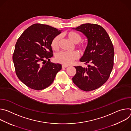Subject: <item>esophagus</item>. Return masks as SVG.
I'll return each instance as SVG.
<instances>
[{
  "label": "esophagus",
  "mask_w": 131,
  "mask_h": 131,
  "mask_svg": "<svg viewBox=\"0 0 131 131\" xmlns=\"http://www.w3.org/2000/svg\"><path fill=\"white\" fill-rule=\"evenodd\" d=\"M68 67V65H62V67H63V68H66V67Z\"/></svg>",
  "instance_id": "34e87169"
}]
</instances>
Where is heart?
Masks as SVG:
<instances>
[{
  "instance_id": "heart-1",
  "label": "heart",
  "mask_w": 131,
  "mask_h": 131,
  "mask_svg": "<svg viewBox=\"0 0 131 131\" xmlns=\"http://www.w3.org/2000/svg\"><path fill=\"white\" fill-rule=\"evenodd\" d=\"M66 36L68 39L73 43H78L82 39V37L79 34L73 31H70L66 32ZM60 39V36L59 35L55 36L53 38L51 42V46L53 49L57 50L58 49ZM77 48L81 52H83L86 48V45L84 43H80L77 46ZM78 57V53L76 51L72 52L61 51L56 54L55 60L57 62L63 65H68L71 64L74 60L77 59Z\"/></svg>"
}]
</instances>
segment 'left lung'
I'll list each match as a JSON object with an SVG mask.
<instances>
[{
	"instance_id": "1",
	"label": "left lung",
	"mask_w": 131,
	"mask_h": 131,
	"mask_svg": "<svg viewBox=\"0 0 131 131\" xmlns=\"http://www.w3.org/2000/svg\"><path fill=\"white\" fill-rule=\"evenodd\" d=\"M88 38V46L80 61L88 67L74 66L76 73L72 78L80 89L88 92L103 85L109 78L114 66V48L110 37L101 26L86 23L73 28Z\"/></svg>"
}]
</instances>
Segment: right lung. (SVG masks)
Wrapping results in <instances>:
<instances>
[{"label": "right lung", "mask_w": 131, "mask_h": 131, "mask_svg": "<svg viewBox=\"0 0 131 131\" xmlns=\"http://www.w3.org/2000/svg\"><path fill=\"white\" fill-rule=\"evenodd\" d=\"M61 32L47 25L34 24L17 39L12 57L15 72L30 89L41 90L48 87L62 69L60 64L46 62L53 56L52 40Z\"/></svg>", "instance_id": "1"}]
</instances>
